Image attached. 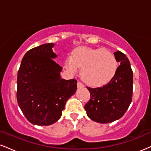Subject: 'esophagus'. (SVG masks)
<instances>
[{
  "label": "esophagus",
  "mask_w": 151,
  "mask_h": 151,
  "mask_svg": "<svg viewBox=\"0 0 151 151\" xmlns=\"http://www.w3.org/2000/svg\"><path fill=\"white\" fill-rule=\"evenodd\" d=\"M77 86H78V88H82V87H84V84H82V83H81L80 81H78L77 82Z\"/></svg>",
  "instance_id": "obj_1"
}]
</instances>
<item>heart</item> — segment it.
I'll return each instance as SVG.
<instances>
[{"label": "heart", "instance_id": "obj_1", "mask_svg": "<svg viewBox=\"0 0 151 151\" xmlns=\"http://www.w3.org/2000/svg\"><path fill=\"white\" fill-rule=\"evenodd\" d=\"M65 67L72 73L81 67V77L86 84L99 86L108 83L118 68L116 56L108 50L79 47L65 61Z\"/></svg>", "mask_w": 151, "mask_h": 151}]
</instances>
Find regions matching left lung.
<instances>
[{"instance_id":"left-lung-1","label":"left lung","mask_w":151,"mask_h":151,"mask_svg":"<svg viewBox=\"0 0 151 151\" xmlns=\"http://www.w3.org/2000/svg\"><path fill=\"white\" fill-rule=\"evenodd\" d=\"M118 67L114 77L101 87H86L90 100L84 106L91 120L101 124L113 122L121 119L129 109L133 94V71L126 55L114 52Z\"/></svg>"}]
</instances>
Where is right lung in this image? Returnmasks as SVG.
<instances>
[{"label": "right lung", "mask_w": 151, "mask_h": 151, "mask_svg": "<svg viewBox=\"0 0 151 151\" xmlns=\"http://www.w3.org/2000/svg\"><path fill=\"white\" fill-rule=\"evenodd\" d=\"M53 43L36 47L22 58L17 78V101L26 119L37 126L53 124L76 92V79H62V67L54 61Z\"/></svg>", "instance_id": "1"}]
</instances>
